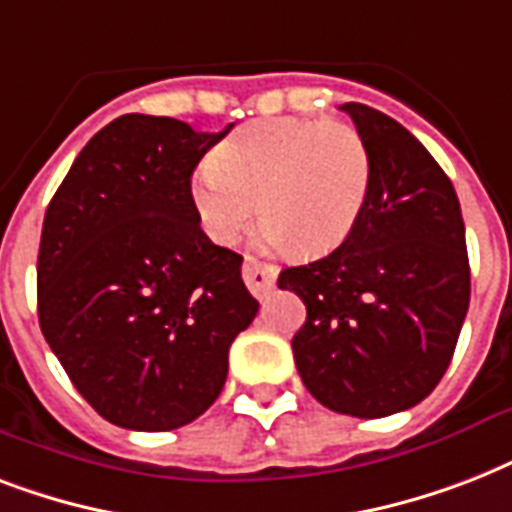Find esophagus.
I'll list each match as a JSON object with an SVG mask.
<instances>
[{
	"mask_svg": "<svg viewBox=\"0 0 512 512\" xmlns=\"http://www.w3.org/2000/svg\"><path fill=\"white\" fill-rule=\"evenodd\" d=\"M241 276H244V284L249 287V292L255 297H265L268 295V289L276 284V265H268V263H260L255 257H247L244 260V268H241Z\"/></svg>",
	"mask_w": 512,
	"mask_h": 512,
	"instance_id": "34e87169",
	"label": "esophagus"
}]
</instances>
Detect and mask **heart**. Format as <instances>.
Segmentation results:
<instances>
[{
	"mask_svg": "<svg viewBox=\"0 0 512 512\" xmlns=\"http://www.w3.org/2000/svg\"><path fill=\"white\" fill-rule=\"evenodd\" d=\"M369 177V151L353 127L276 116L233 132L193 175L191 201L217 244L239 239L260 207L268 247L295 244L300 255L319 257L356 228Z\"/></svg>",
	"mask_w": 512,
	"mask_h": 512,
	"instance_id": "heart-1",
	"label": "heart"
}]
</instances>
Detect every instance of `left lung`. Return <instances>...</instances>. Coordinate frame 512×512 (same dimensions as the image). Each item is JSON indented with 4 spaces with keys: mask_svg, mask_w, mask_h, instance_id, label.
Returning <instances> with one entry per match:
<instances>
[{
    "mask_svg": "<svg viewBox=\"0 0 512 512\" xmlns=\"http://www.w3.org/2000/svg\"><path fill=\"white\" fill-rule=\"evenodd\" d=\"M372 164L356 228L335 252L284 268L305 303L292 337L311 396L350 417H388L430 396L452 361L470 305L465 223L452 180L396 119L340 106Z\"/></svg>",
    "mask_w": 512,
    "mask_h": 512,
    "instance_id": "8db88e82",
    "label": "left lung"
}]
</instances>
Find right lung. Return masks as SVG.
Masks as SVG:
<instances>
[{
  "label": "right lung",
  "mask_w": 512,
  "mask_h": 512,
  "mask_svg": "<svg viewBox=\"0 0 512 512\" xmlns=\"http://www.w3.org/2000/svg\"><path fill=\"white\" fill-rule=\"evenodd\" d=\"M124 114L76 156L44 212L39 327L74 388L127 430H175L215 404L257 316L241 255L201 231L191 175L231 132Z\"/></svg>",
  "instance_id": "add662e5"
}]
</instances>
